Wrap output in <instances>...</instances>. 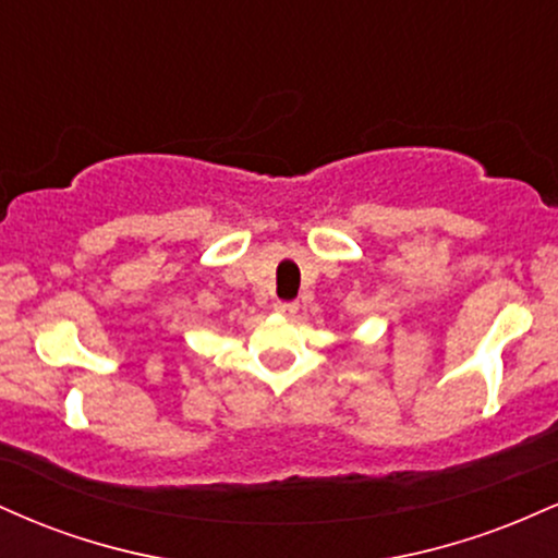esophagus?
Listing matches in <instances>:
<instances>
[{
  "label": "esophagus",
  "mask_w": 558,
  "mask_h": 558,
  "mask_svg": "<svg viewBox=\"0 0 558 558\" xmlns=\"http://www.w3.org/2000/svg\"><path fill=\"white\" fill-rule=\"evenodd\" d=\"M296 310H299L296 301H275V312H278V315L291 317V315H296Z\"/></svg>",
  "instance_id": "obj_1"
}]
</instances>
